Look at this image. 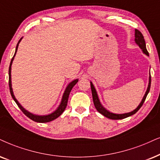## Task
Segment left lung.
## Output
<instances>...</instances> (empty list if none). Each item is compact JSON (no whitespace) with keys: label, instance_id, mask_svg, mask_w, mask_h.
Segmentation results:
<instances>
[{"label":"left lung","instance_id":"obj_1","mask_svg":"<svg viewBox=\"0 0 160 160\" xmlns=\"http://www.w3.org/2000/svg\"><path fill=\"white\" fill-rule=\"evenodd\" d=\"M134 41L137 45L139 46V47L142 49V51L143 53L145 54H146L147 56H149L148 52L147 51L146 48V45H145V41L144 40V37L142 35L140 32L139 30L135 29V38H134ZM91 83V88H92V98H93V102H94V106L96 108L97 110L99 113H100L101 114H102L103 116H105L107 118L112 119V120H121V119H124L126 118V117H128L131 116V115L134 114L135 113H137L138 112V110L141 108L142 106V104L144 103L145 98H146L148 94L149 91H150V88H151V73L149 74V80H148V88L146 92L145 93V95L143 96V98L141 100L140 103L139 104V106L137 107L136 108L134 109V111L132 112H128V113H125V114H114V113H112L109 111L107 110L106 108H104L102 106V105L101 104L100 99H99L98 92H97L96 89H95V87L94 86V85L92 82H90Z\"/></svg>","mask_w":160,"mask_h":160}]
</instances>
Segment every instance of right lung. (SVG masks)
Instances as JSON below:
<instances>
[{
	"label": "right lung",
	"instance_id": "obj_1",
	"mask_svg": "<svg viewBox=\"0 0 160 160\" xmlns=\"http://www.w3.org/2000/svg\"><path fill=\"white\" fill-rule=\"evenodd\" d=\"M23 39V38H21L20 39L19 41L16 46V48H15V54H14L12 59L11 62H10V65H9V90H10V93H11L12 98H13V100H15V102L17 103V105L19 107L20 109L23 112V114L29 117V119H31L33 121L37 122H51V121L55 120V119L58 118V117L60 116L62 114V113L64 112L66 108V106H67V102H68V96H69V94L72 91V88L74 86L77 82H78V79H75V80H72V82H70L68 84V86H66L65 91H64L63 94H62V99H61V102L59 105V106L58 107V108L56 109L54 112H53L51 114H46V115H38V114H34L32 113L29 112V111H27L26 109L23 108V106H21V103L18 102L17 99L15 98V96L14 95L13 93V90H12V78H11V69H12V62L14 60V58H15V54L17 53L18 51V46H19L20 42L21 41V40Z\"/></svg>",
	"mask_w": 160,
	"mask_h": 160
}]
</instances>
